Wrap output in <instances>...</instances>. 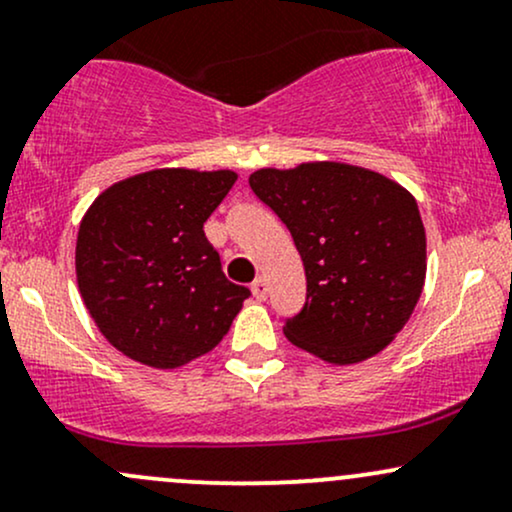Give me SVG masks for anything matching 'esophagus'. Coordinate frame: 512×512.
<instances>
[{"label":"esophagus","instance_id":"obj_1","mask_svg":"<svg viewBox=\"0 0 512 512\" xmlns=\"http://www.w3.org/2000/svg\"><path fill=\"white\" fill-rule=\"evenodd\" d=\"M250 291H252V296L257 298V301H264V298H267V281H264L262 276H257V279L252 281Z\"/></svg>","mask_w":512,"mask_h":512}]
</instances>
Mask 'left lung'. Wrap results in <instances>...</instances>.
<instances>
[{
	"mask_svg": "<svg viewBox=\"0 0 512 512\" xmlns=\"http://www.w3.org/2000/svg\"><path fill=\"white\" fill-rule=\"evenodd\" d=\"M250 187L286 223L305 267L308 296L286 339L332 366L390 346L426 281V228L407 187L339 161L260 168Z\"/></svg>",
	"mask_w": 512,
	"mask_h": 512,
	"instance_id": "obj_1",
	"label": "left lung"
}]
</instances>
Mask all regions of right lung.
I'll list each match as a JSON object with an SVG mask.
<instances>
[{"instance_id":"right-lung-1","label":"right lung","mask_w":512,"mask_h":512,"mask_svg":"<svg viewBox=\"0 0 512 512\" xmlns=\"http://www.w3.org/2000/svg\"><path fill=\"white\" fill-rule=\"evenodd\" d=\"M233 170L156 168L93 199L76 236V284L101 334L132 361L173 370L209 354L250 296L221 272L204 221Z\"/></svg>"}]
</instances>
